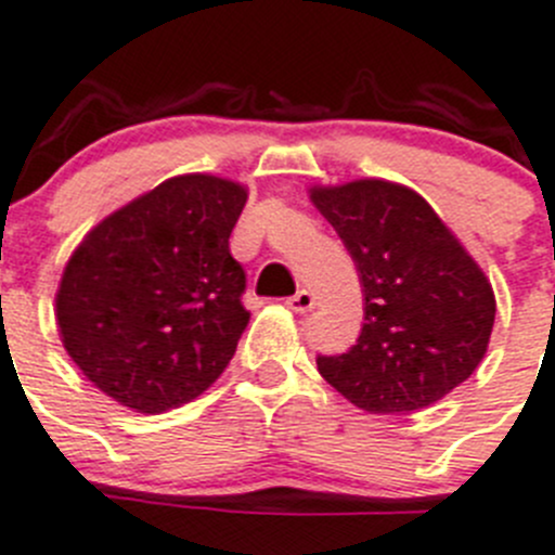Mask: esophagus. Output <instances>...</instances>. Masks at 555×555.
<instances>
[{"label": "esophagus", "mask_w": 555, "mask_h": 555, "mask_svg": "<svg viewBox=\"0 0 555 555\" xmlns=\"http://www.w3.org/2000/svg\"><path fill=\"white\" fill-rule=\"evenodd\" d=\"M286 305H288V308H292L294 313H308L313 308V305H317V297H313V294L308 292V288H299V292L294 294L292 299H286Z\"/></svg>", "instance_id": "esophagus-1"}]
</instances>
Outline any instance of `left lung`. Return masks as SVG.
I'll use <instances>...</instances> for the list:
<instances>
[{"mask_svg": "<svg viewBox=\"0 0 555 555\" xmlns=\"http://www.w3.org/2000/svg\"><path fill=\"white\" fill-rule=\"evenodd\" d=\"M363 283V330L319 374L354 406L404 415L465 383L490 347L495 292L415 190L385 178L308 190Z\"/></svg>", "mask_w": 555, "mask_h": 555, "instance_id": "1", "label": "left lung"}]
</instances>
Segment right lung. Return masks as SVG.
Returning <instances> with one entry per match:
<instances>
[{
	"label": "right lung",
	"instance_id": "1",
	"mask_svg": "<svg viewBox=\"0 0 555 555\" xmlns=\"http://www.w3.org/2000/svg\"><path fill=\"white\" fill-rule=\"evenodd\" d=\"M247 186L184 172L112 211L70 253L54 294L68 358L142 415L197 399L231 363L250 313L228 238Z\"/></svg>",
	"mask_w": 555,
	"mask_h": 555
}]
</instances>
